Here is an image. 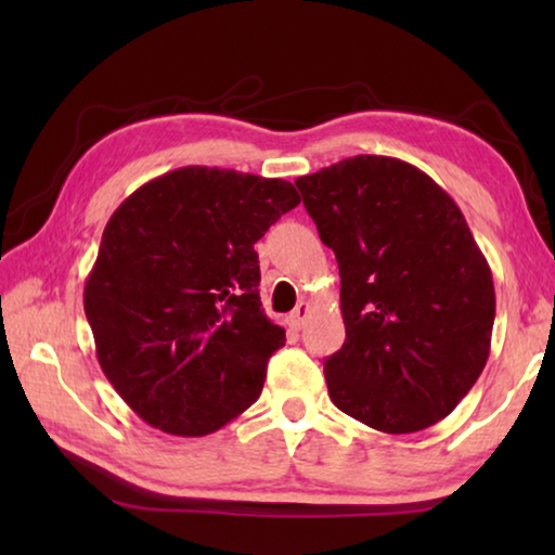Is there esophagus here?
<instances>
[{
  "instance_id": "34e87169",
  "label": "esophagus",
  "mask_w": 555,
  "mask_h": 555,
  "mask_svg": "<svg viewBox=\"0 0 555 555\" xmlns=\"http://www.w3.org/2000/svg\"><path fill=\"white\" fill-rule=\"evenodd\" d=\"M311 315V306L306 304V300H300V304L294 308V313L288 315V325L294 327V331H300V327H304V323H306V318Z\"/></svg>"
}]
</instances>
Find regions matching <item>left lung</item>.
Returning <instances> with one entry per match:
<instances>
[{
	"label": "left lung",
	"instance_id": "obj_1",
	"mask_svg": "<svg viewBox=\"0 0 555 555\" xmlns=\"http://www.w3.org/2000/svg\"><path fill=\"white\" fill-rule=\"evenodd\" d=\"M296 185L340 269L333 403L384 434L438 424L482 374L494 325L492 271L463 212L391 156L345 158Z\"/></svg>",
	"mask_w": 555,
	"mask_h": 555
}]
</instances>
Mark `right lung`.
I'll return each instance as SVG.
<instances>
[{
    "label": "right lung",
    "mask_w": 555,
    "mask_h": 555,
    "mask_svg": "<svg viewBox=\"0 0 555 555\" xmlns=\"http://www.w3.org/2000/svg\"><path fill=\"white\" fill-rule=\"evenodd\" d=\"M298 203L281 178L185 166L112 212L82 304L102 372L149 426L208 436L259 399L286 333L261 308L255 244Z\"/></svg>",
    "instance_id": "right-lung-1"
}]
</instances>
